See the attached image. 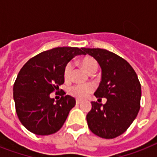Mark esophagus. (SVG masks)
Masks as SVG:
<instances>
[{
    "mask_svg": "<svg viewBox=\"0 0 157 157\" xmlns=\"http://www.w3.org/2000/svg\"><path fill=\"white\" fill-rule=\"evenodd\" d=\"M76 104H80V103H81V100H79V99H76Z\"/></svg>",
    "mask_w": 157,
    "mask_h": 157,
    "instance_id": "34e87169",
    "label": "esophagus"
}]
</instances>
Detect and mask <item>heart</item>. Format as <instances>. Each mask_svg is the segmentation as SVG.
<instances>
[{
	"label": "heart",
	"instance_id": "b5f03b06",
	"mask_svg": "<svg viewBox=\"0 0 157 157\" xmlns=\"http://www.w3.org/2000/svg\"><path fill=\"white\" fill-rule=\"evenodd\" d=\"M80 63L85 70L88 73L94 74L98 69V63L95 59L92 57H85L80 61ZM73 71V66L71 63H67L64 67L63 71V77L66 81H69L71 78ZM94 91V86L90 84H86V85H76L73 86L70 89L69 93L71 95L79 99H83L86 98L87 96Z\"/></svg>",
	"mask_w": 157,
	"mask_h": 157
}]
</instances>
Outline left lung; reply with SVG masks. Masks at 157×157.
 <instances>
[{"label": "left lung", "mask_w": 157, "mask_h": 157, "mask_svg": "<svg viewBox=\"0 0 157 157\" xmlns=\"http://www.w3.org/2000/svg\"><path fill=\"white\" fill-rule=\"evenodd\" d=\"M102 69V77L94 93L107 98L102 104L91 102L92 109L86 120L92 133L103 139L120 136L130 126L140 109L141 85L130 64L114 53L99 48H84Z\"/></svg>", "instance_id": "obj_1"}]
</instances>
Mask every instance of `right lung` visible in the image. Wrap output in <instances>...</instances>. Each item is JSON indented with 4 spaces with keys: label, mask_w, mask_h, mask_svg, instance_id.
Wrapping results in <instances>:
<instances>
[{
    "label": "right lung",
    "mask_w": 157,
    "mask_h": 157,
    "mask_svg": "<svg viewBox=\"0 0 157 157\" xmlns=\"http://www.w3.org/2000/svg\"><path fill=\"white\" fill-rule=\"evenodd\" d=\"M83 49L54 48L30 59L21 68L13 84V100L18 119L30 132L49 135L63 125L76 100L64 91L56 102L50 94L64 83V67L73 57L85 54Z\"/></svg>",
    "instance_id": "add662e5"
}]
</instances>
